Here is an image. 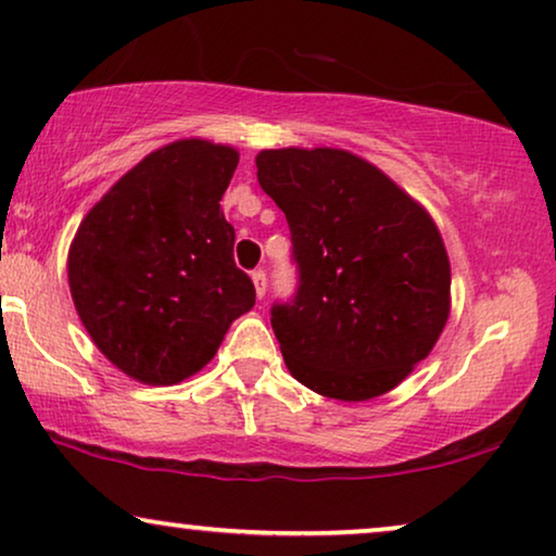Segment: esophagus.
<instances>
[{
    "label": "esophagus",
    "instance_id": "obj_1",
    "mask_svg": "<svg viewBox=\"0 0 556 556\" xmlns=\"http://www.w3.org/2000/svg\"><path fill=\"white\" fill-rule=\"evenodd\" d=\"M253 283H255V293H257V299H263L265 291H268V276H265V270H263V268L253 270Z\"/></svg>",
    "mask_w": 556,
    "mask_h": 556
}]
</instances>
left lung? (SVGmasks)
<instances>
[{
    "label": "left lung",
    "mask_w": 556,
    "mask_h": 556,
    "mask_svg": "<svg viewBox=\"0 0 556 556\" xmlns=\"http://www.w3.org/2000/svg\"><path fill=\"white\" fill-rule=\"evenodd\" d=\"M263 192L291 230L295 293L270 306L286 367L308 390L362 402L405 379L451 308L435 223L394 181L341 149H268Z\"/></svg>",
    "instance_id": "1"
}]
</instances>
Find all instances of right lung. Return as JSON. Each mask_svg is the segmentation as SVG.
I'll return each mask as SVG.
<instances>
[{"label":"right lung","instance_id":"right-lung-1","mask_svg":"<svg viewBox=\"0 0 556 556\" xmlns=\"http://www.w3.org/2000/svg\"><path fill=\"white\" fill-rule=\"evenodd\" d=\"M238 151L174 141L124 174L88 212L67 255L75 311L128 377L177 384L200 371L255 286L235 265L219 200Z\"/></svg>","mask_w":556,"mask_h":556}]
</instances>
